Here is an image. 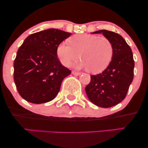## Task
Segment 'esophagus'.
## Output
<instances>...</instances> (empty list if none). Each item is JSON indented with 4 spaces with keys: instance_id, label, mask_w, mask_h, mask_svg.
I'll list each match as a JSON object with an SVG mask.
<instances>
[{
    "instance_id": "34e87169",
    "label": "esophagus",
    "mask_w": 148,
    "mask_h": 148,
    "mask_svg": "<svg viewBox=\"0 0 148 148\" xmlns=\"http://www.w3.org/2000/svg\"><path fill=\"white\" fill-rule=\"evenodd\" d=\"M72 74H74V75H75V76H79V75H80V74H81V73H80V72H76V71H74V70L72 71Z\"/></svg>"
}]
</instances>
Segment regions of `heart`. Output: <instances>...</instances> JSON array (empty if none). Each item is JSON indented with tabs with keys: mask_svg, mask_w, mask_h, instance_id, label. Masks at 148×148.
I'll return each instance as SVG.
<instances>
[{
	"mask_svg": "<svg viewBox=\"0 0 148 148\" xmlns=\"http://www.w3.org/2000/svg\"><path fill=\"white\" fill-rule=\"evenodd\" d=\"M57 56L64 66H69L79 58L82 61L75 64L86 68L90 72L97 74L110 64L113 55L111 42L106 37L79 34L69 39V45L62 42L57 47Z\"/></svg>",
	"mask_w": 148,
	"mask_h": 148,
	"instance_id": "obj_1",
	"label": "heart"
}]
</instances>
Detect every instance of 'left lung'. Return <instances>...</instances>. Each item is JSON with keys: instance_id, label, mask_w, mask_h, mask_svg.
I'll use <instances>...</instances> for the list:
<instances>
[{"instance_id": "1", "label": "left lung", "mask_w": 148, "mask_h": 148, "mask_svg": "<svg viewBox=\"0 0 148 148\" xmlns=\"http://www.w3.org/2000/svg\"><path fill=\"white\" fill-rule=\"evenodd\" d=\"M101 33L113 45V58L104 71L90 76V82L85 90L93 103L109 108L121 102L126 97L134 79V60L132 49L121 35L106 30L93 33Z\"/></svg>"}]
</instances>
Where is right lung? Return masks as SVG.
I'll list each match as a JSON object with an SVG mask.
<instances>
[{
  "label": "right lung",
  "instance_id": "obj_1",
  "mask_svg": "<svg viewBox=\"0 0 148 148\" xmlns=\"http://www.w3.org/2000/svg\"><path fill=\"white\" fill-rule=\"evenodd\" d=\"M71 33L51 29L31 34L18 49L14 80L18 92L27 101L46 103L56 97L71 70L60 63L57 47Z\"/></svg>",
  "mask_w": 148,
  "mask_h": 148
}]
</instances>
